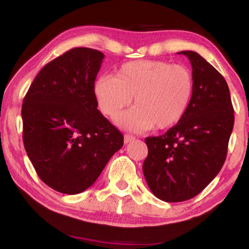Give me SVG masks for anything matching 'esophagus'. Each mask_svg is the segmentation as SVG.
Returning a JSON list of instances; mask_svg holds the SVG:
<instances>
[{
    "label": "esophagus",
    "instance_id": "esophagus-1",
    "mask_svg": "<svg viewBox=\"0 0 249 249\" xmlns=\"http://www.w3.org/2000/svg\"><path fill=\"white\" fill-rule=\"evenodd\" d=\"M134 140H135V137L133 136V135H128V134L124 135V142H125V144H128V142H130Z\"/></svg>",
    "mask_w": 249,
    "mask_h": 249
}]
</instances>
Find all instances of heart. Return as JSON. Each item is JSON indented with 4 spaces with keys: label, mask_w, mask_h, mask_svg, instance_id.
<instances>
[{
    "label": "heart",
    "mask_w": 249,
    "mask_h": 249,
    "mask_svg": "<svg viewBox=\"0 0 249 249\" xmlns=\"http://www.w3.org/2000/svg\"><path fill=\"white\" fill-rule=\"evenodd\" d=\"M195 83L187 67L160 60L126 62L116 73L95 80L93 93L100 111L115 117L132 102L135 107L116 119L132 130L170 128L190 107Z\"/></svg>",
    "instance_id": "obj_1"
}]
</instances>
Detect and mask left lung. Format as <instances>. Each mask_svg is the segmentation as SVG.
<instances>
[{
    "mask_svg": "<svg viewBox=\"0 0 249 249\" xmlns=\"http://www.w3.org/2000/svg\"><path fill=\"white\" fill-rule=\"evenodd\" d=\"M189 58L195 89L188 112L157 137H147L142 172L155 196L182 202L199 195L222 169L234 126V108L223 75L199 53Z\"/></svg>",
    "mask_w": 249,
    "mask_h": 249,
    "instance_id": "left-lung-1",
    "label": "left lung"
}]
</instances>
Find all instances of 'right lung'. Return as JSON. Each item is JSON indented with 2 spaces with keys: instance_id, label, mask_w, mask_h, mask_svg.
Wrapping results in <instances>:
<instances>
[{
  "instance_id": "add662e5",
  "label": "right lung",
  "mask_w": 249,
  "mask_h": 249,
  "mask_svg": "<svg viewBox=\"0 0 249 249\" xmlns=\"http://www.w3.org/2000/svg\"><path fill=\"white\" fill-rule=\"evenodd\" d=\"M103 58L95 49L68 50L39 71L23 101L28 158L39 178L65 195L90 188L124 142L94 98Z\"/></svg>"
}]
</instances>
